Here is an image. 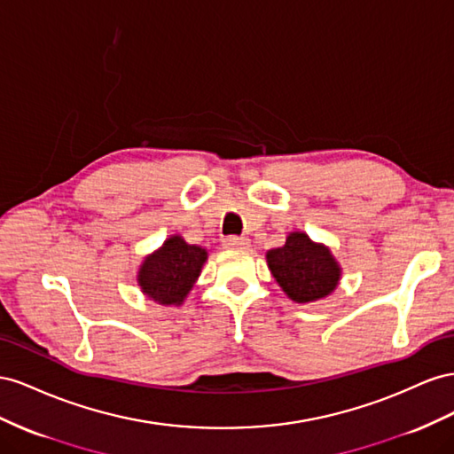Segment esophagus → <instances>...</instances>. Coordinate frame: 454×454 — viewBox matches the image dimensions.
Returning <instances> with one entry per match:
<instances>
[{"mask_svg": "<svg viewBox=\"0 0 454 454\" xmlns=\"http://www.w3.org/2000/svg\"><path fill=\"white\" fill-rule=\"evenodd\" d=\"M226 249H249L251 241L247 238H238V236H230L223 241Z\"/></svg>", "mask_w": 454, "mask_h": 454, "instance_id": "obj_1", "label": "esophagus"}]
</instances>
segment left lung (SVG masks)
Listing matches in <instances>:
<instances>
[{
  "label": "left lung",
  "mask_w": 454,
  "mask_h": 454,
  "mask_svg": "<svg viewBox=\"0 0 454 454\" xmlns=\"http://www.w3.org/2000/svg\"><path fill=\"white\" fill-rule=\"evenodd\" d=\"M266 261L283 293L299 304L325 299L340 281V266L331 249L304 231H291L283 247L266 253Z\"/></svg>",
  "instance_id": "left-lung-1"
}]
</instances>
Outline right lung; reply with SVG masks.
<instances>
[{
	"label": "right lung",
	"instance_id": "right-lung-1",
	"mask_svg": "<svg viewBox=\"0 0 454 454\" xmlns=\"http://www.w3.org/2000/svg\"><path fill=\"white\" fill-rule=\"evenodd\" d=\"M207 261V251L190 245L180 236H171L158 251L145 258L137 281L150 301L163 306H180Z\"/></svg>",
	"mask_w": 454,
	"mask_h": 454
}]
</instances>
